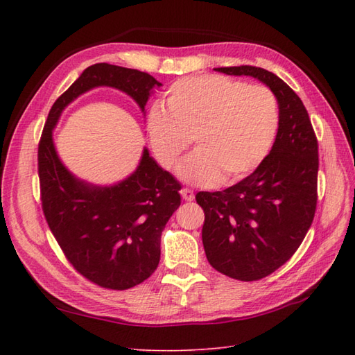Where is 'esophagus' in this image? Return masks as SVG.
Instances as JSON below:
<instances>
[{
	"label": "esophagus",
	"mask_w": 355,
	"mask_h": 355,
	"mask_svg": "<svg viewBox=\"0 0 355 355\" xmlns=\"http://www.w3.org/2000/svg\"><path fill=\"white\" fill-rule=\"evenodd\" d=\"M182 197L186 201H192L195 198V193H193V191L189 189V187H183V189H182Z\"/></svg>",
	"instance_id": "34e87169"
}]
</instances>
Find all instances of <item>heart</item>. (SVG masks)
Returning <instances> with one entry per match:
<instances>
[{
  "label": "heart",
  "mask_w": 355,
  "mask_h": 355,
  "mask_svg": "<svg viewBox=\"0 0 355 355\" xmlns=\"http://www.w3.org/2000/svg\"><path fill=\"white\" fill-rule=\"evenodd\" d=\"M279 128L276 96L263 85H248L218 74L173 82L166 110L153 107L146 117L149 146L164 169H173L195 139L197 153L180 166L192 184L221 178L235 183L266 160Z\"/></svg>",
  "instance_id": "1"
}]
</instances>
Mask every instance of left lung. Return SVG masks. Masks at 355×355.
<instances>
[{"label": "left lung", "mask_w": 355, "mask_h": 355, "mask_svg": "<svg viewBox=\"0 0 355 355\" xmlns=\"http://www.w3.org/2000/svg\"><path fill=\"white\" fill-rule=\"evenodd\" d=\"M216 71L259 79L279 103L276 140L266 160L227 189L195 195L205 210L201 236L210 266L238 281H259L296 253L311 227L318 207V137L300 97L276 74L253 65Z\"/></svg>", "instance_id": "1"}]
</instances>
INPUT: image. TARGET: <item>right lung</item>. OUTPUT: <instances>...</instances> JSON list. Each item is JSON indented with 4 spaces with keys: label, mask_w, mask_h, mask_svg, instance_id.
<instances>
[{
    "label": "right lung",
    "mask_w": 355,
    "mask_h": 355,
    "mask_svg": "<svg viewBox=\"0 0 355 355\" xmlns=\"http://www.w3.org/2000/svg\"><path fill=\"white\" fill-rule=\"evenodd\" d=\"M122 89L145 110L150 74L111 64H94L58 97L37 145L42 212L53 236L73 268L108 290H128L154 273L160 262L166 223L182 205V184L163 171L148 149L130 178L111 187H92L64 168L53 146L51 130L73 99L94 87Z\"/></svg>",
    "instance_id": "add662e5"
}]
</instances>
